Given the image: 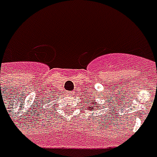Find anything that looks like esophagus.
<instances>
[{"mask_svg": "<svg viewBox=\"0 0 157 157\" xmlns=\"http://www.w3.org/2000/svg\"><path fill=\"white\" fill-rule=\"evenodd\" d=\"M68 94H69L70 96H72V95H73V94H73V92H70V93Z\"/></svg>", "mask_w": 157, "mask_h": 157, "instance_id": "esophagus-1", "label": "esophagus"}]
</instances>
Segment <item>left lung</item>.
Wrapping results in <instances>:
<instances>
[{
	"label": "left lung",
	"mask_w": 157,
	"mask_h": 157,
	"mask_svg": "<svg viewBox=\"0 0 157 157\" xmlns=\"http://www.w3.org/2000/svg\"><path fill=\"white\" fill-rule=\"evenodd\" d=\"M90 103H91V104H93L92 102H90ZM94 105H95L96 104H94ZM96 106H97V107H99V105H96ZM88 108H89V110H90V111H91V110H94V107H91V105H89V106H88ZM86 109H87V108H86Z\"/></svg>",
	"instance_id": "8db88e82"
}]
</instances>
